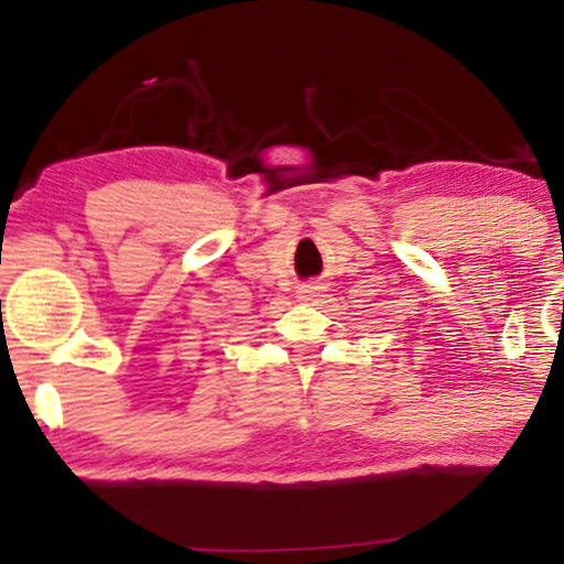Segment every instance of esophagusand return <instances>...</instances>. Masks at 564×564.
Masks as SVG:
<instances>
[{
  "label": "esophagus",
  "instance_id": "esophagus-1",
  "mask_svg": "<svg viewBox=\"0 0 564 564\" xmlns=\"http://www.w3.org/2000/svg\"><path fill=\"white\" fill-rule=\"evenodd\" d=\"M317 295H319V285H303V289L297 291V301L311 303V301H315Z\"/></svg>",
  "mask_w": 564,
  "mask_h": 564
}]
</instances>
